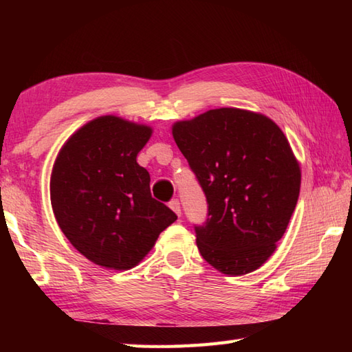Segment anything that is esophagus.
<instances>
[{
	"label": "esophagus",
	"instance_id": "obj_1",
	"mask_svg": "<svg viewBox=\"0 0 352 352\" xmlns=\"http://www.w3.org/2000/svg\"><path fill=\"white\" fill-rule=\"evenodd\" d=\"M169 207L172 208V210L175 212L177 216H182V207H180V201L178 199H172L169 203Z\"/></svg>",
	"mask_w": 352,
	"mask_h": 352
}]
</instances>
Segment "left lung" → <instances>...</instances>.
Masks as SVG:
<instances>
[{
	"label": "left lung",
	"mask_w": 352,
	"mask_h": 352,
	"mask_svg": "<svg viewBox=\"0 0 352 352\" xmlns=\"http://www.w3.org/2000/svg\"><path fill=\"white\" fill-rule=\"evenodd\" d=\"M177 146L203 188L208 213L195 226L201 256L226 275L256 271L286 231L301 169L272 119L222 107L172 125Z\"/></svg>",
	"instance_id": "1"
}]
</instances>
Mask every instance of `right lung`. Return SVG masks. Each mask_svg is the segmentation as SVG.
I'll list each match as a JSON object with an SVG mask.
<instances>
[{
	"label": "right lung",
	"instance_id": "add662e5",
	"mask_svg": "<svg viewBox=\"0 0 352 352\" xmlns=\"http://www.w3.org/2000/svg\"><path fill=\"white\" fill-rule=\"evenodd\" d=\"M153 129L100 116L65 142L51 172L58 227L92 263L126 271L151 251L177 214L151 197L148 170L136 162Z\"/></svg>",
	"mask_w": 352,
	"mask_h": 352
}]
</instances>
